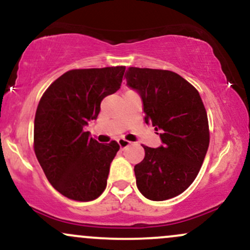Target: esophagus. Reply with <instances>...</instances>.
<instances>
[{"label": "esophagus", "instance_id": "34e87169", "mask_svg": "<svg viewBox=\"0 0 250 250\" xmlns=\"http://www.w3.org/2000/svg\"><path fill=\"white\" fill-rule=\"evenodd\" d=\"M118 144H119V146L122 147V149H125V147H127L128 146H130L131 142L126 141V139H124V138H119L118 139Z\"/></svg>", "mask_w": 250, "mask_h": 250}]
</instances>
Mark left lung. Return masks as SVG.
I'll list each match as a JSON object with an SVG mask.
<instances>
[{
  "label": "left lung",
  "mask_w": 250,
  "mask_h": 250,
  "mask_svg": "<svg viewBox=\"0 0 250 250\" xmlns=\"http://www.w3.org/2000/svg\"><path fill=\"white\" fill-rule=\"evenodd\" d=\"M126 84L139 94L146 124L155 126L162 146H143L135 166L139 192L162 201L181 194L199 173L210 143L208 122L198 90L173 71L130 68Z\"/></svg>",
  "instance_id": "8db88e82"
}]
</instances>
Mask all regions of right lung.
Returning <instances> with one entry per match:
<instances>
[{"mask_svg": "<svg viewBox=\"0 0 250 250\" xmlns=\"http://www.w3.org/2000/svg\"><path fill=\"white\" fill-rule=\"evenodd\" d=\"M125 66L76 69L42 94L34 118V152L49 182L77 201L94 200L106 188L119 144H101L85 132L100 104L122 85Z\"/></svg>", "mask_w": 250, "mask_h": 250, "instance_id": "1", "label": "right lung"}]
</instances>
